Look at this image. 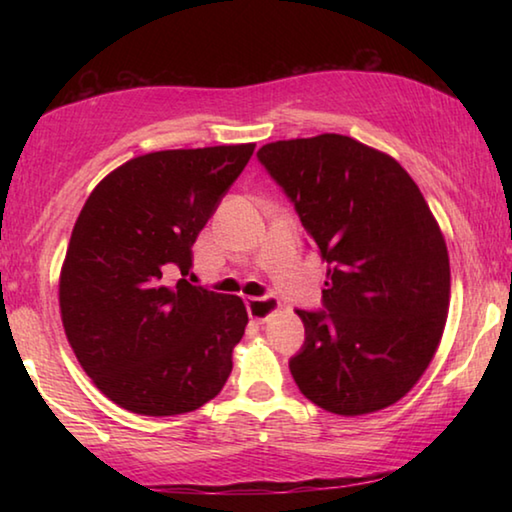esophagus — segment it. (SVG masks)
Returning <instances> with one entry per match:
<instances>
[{"mask_svg":"<svg viewBox=\"0 0 512 512\" xmlns=\"http://www.w3.org/2000/svg\"><path fill=\"white\" fill-rule=\"evenodd\" d=\"M246 309L248 316L257 320V323H264L268 316H273L277 309H280V302H277L273 296H264V298H248L246 300Z\"/></svg>","mask_w":512,"mask_h":512,"instance_id":"esophagus-1","label":"esophagus"}]
</instances>
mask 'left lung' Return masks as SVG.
<instances>
[{"label":"left lung","instance_id":"8db88e82","mask_svg":"<svg viewBox=\"0 0 512 512\" xmlns=\"http://www.w3.org/2000/svg\"><path fill=\"white\" fill-rule=\"evenodd\" d=\"M327 262L320 311L298 309L300 393L336 415L386 409L429 368L449 309V255L418 185L391 155L323 133L257 151Z\"/></svg>","mask_w":512,"mask_h":512}]
</instances>
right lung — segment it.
I'll return each instance as SVG.
<instances>
[{"label":"right lung","instance_id":"1","mask_svg":"<svg viewBox=\"0 0 512 512\" xmlns=\"http://www.w3.org/2000/svg\"><path fill=\"white\" fill-rule=\"evenodd\" d=\"M253 151L230 144L137 155L85 201L60 268V318L83 370L121 409L189 413L228 381L248 325L244 300L185 275L198 232Z\"/></svg>","mask_w":512,"mask_h":512}]
</instances>
